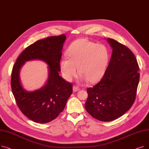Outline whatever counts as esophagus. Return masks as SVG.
Wrapping results in <instances>:
<instances>
[{
	"label": "esophagus",
	"mask_w": 149,
	"mask_h": 149,
	"mask_svg": "<svg viewBox=\"0 0 149 149\" xmlns=\"http://www.w3.org/2000/svg\"><path fill=\"white\" fill-rule=\"evenodd\" d=\"M80 88L79 86H73V91L74 92H77L80 90Z\"/></svg>",
	"instance_id": "obj_1"
}]
</instances>
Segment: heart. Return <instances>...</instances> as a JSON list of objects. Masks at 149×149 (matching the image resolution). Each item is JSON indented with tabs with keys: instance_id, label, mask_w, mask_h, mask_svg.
Listing matches in <instances>:
<instances>
[{
	"instance_id": "heart-1",
	"label": "heart",
	"mask_w": 149,
	"mask_h": 149,
	"mask_svg": "<svg viewBox=\"0 0 149 149\" xmlns=\"http://www.w3.org/2000/svg\"><path fill=\"white\" fill-rule=\"evenodd\" d=\"M66 56L68 60L63 58L60 62L61 74L66 80L71 81L77 75L79 68L81 81L95 83L104 75L110 54L104 45L80 38L70 45Z\"/></svg>"
}]
</instances>
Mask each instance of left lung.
<instances>
[{"label": "left lung", "instance_id": "left-lung-1", "mask_svg": "<svg viewBox=\"0 0 149 149\" xmlns=\"http://www.w3.org/2000/svg\"><path fill=\"white\" fill-rule=\"evenodd\" d=\"M112 54L100 81L87 89L86 111L101 121L120 118L135 102L139 80V66L135 55L125 45L107 38Z\"/></svg>", "mask_w": 149, "mask_h": 149}]
</instances>
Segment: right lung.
Segmentation results:
<instances>
[{
  "mask_svg": "<svg viewBox=\"0 0 149 149\" xmlns=\"http://www.w3.org/2000/svg\"><path fill=\"white\" fill-rule=\"evenodd\" d=\"M66 36H50L31 44L23 51L13 68L11 86L21 112L36 123H46L56 119L63 111L72 93V84L59 75L61 50ZM42 59L49 66V80L40 90L28 92L21 86L19 69L25 61Z\"/></svg>",
  "mask_w": 149,
  "mask_h": 149,
  "instance_id": "right-lung-1",
  "label": "right lung"
}]
</instances>
